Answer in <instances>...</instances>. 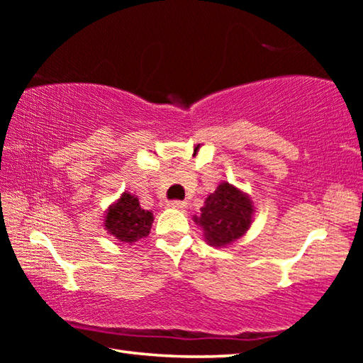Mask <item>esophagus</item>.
I'll use <instances>...</instances> for the list:
<instances>
[{"label":"esophagus","mask_w":363,"mask_h":363,"mask_svg":"<svg viewBox=\"0 0 363 363\" xmlns=\"http://www.w3.org/2000/svg\"><path fill=\"white\" fill-rule=\"evenodd\" d=\"M168 206L174 208V210H186L187 203H186V201H169Z\"/></svg>","instance_id":"34e87169"}]
</instances>
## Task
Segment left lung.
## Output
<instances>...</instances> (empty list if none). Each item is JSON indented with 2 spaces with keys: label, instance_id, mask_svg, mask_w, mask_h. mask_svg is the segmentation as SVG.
Listing matches in <instances>:
<instances>
[{
  "label": "left lung",
  "instance_id": "left-lung-1",
  "mask_svg": "<svg viewBox=\"0 0 363 363\" xmlns=\"http://www.w3.org/2000/svg\"><path fill=\"white\" fill-rule=\"evenodd\" d=\"M256 208L251 196L229 181H223L206 196L200 214L192 218L203 230L205 242L214 248L237 243L253 224Z\"/></svg>",
  "mask_w": 363,
  "mask_h": 363
}]
</instances>
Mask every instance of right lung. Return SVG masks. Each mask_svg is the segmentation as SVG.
<instances>
[{
    "instance_id": "right-lung-1",
    "label": "right lung",
    "mask_w": 363,
    "mask_h": 363,
    "mask_svg": "<svg viewBox=\"0 0 363 363\" xmlns=\"http://www.w3.org/2000/svg\"><path fill=\"white\" fill-rule=\"evenodd\" d=\"M153 213L140 208L138 195L123 192L104 214V229L116 242L133 245L149 237Z\"/></svg>"
}]
</instances>
